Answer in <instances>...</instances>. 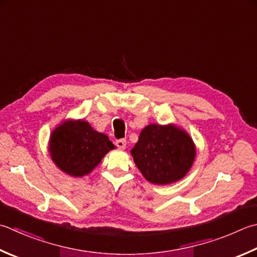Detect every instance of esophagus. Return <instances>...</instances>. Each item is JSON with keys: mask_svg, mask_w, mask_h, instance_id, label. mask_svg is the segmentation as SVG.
Here are the masks:
<instances>
[{"mask_svg": "<svg viewBox=\"0 0 257 257\" xmlns=\"http://www.w3.org/2000/svg\"><path fill=\"white\" fill-rule=\"evenodd\" d=\"M115 145H117V147L119 149L123 150L125 148V145H127V143H125L124 139H120V140H117V142H115Z\"/></svg>", "mask_w": 257, "mask_h": 257, "instance_id": "obj_1", "label": "esophagus"}]
</instances>
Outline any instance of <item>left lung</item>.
Masks as SVG:
<instances>
[{"mask_svg": "<svg viewBox=\"0 0 257 257\" xmlns=\"http://www.w3.org/2000/svg\"><path fill=\"white\" fill-rule=\"evenodd\" d=\"M134 162L149 183L168 185L184 178L196 156L193 139L174 124L146 125L132 149Z\"/></svg>", "mask_w": 257, "mask_h": 257, "instance_id": "1", "label": "left lung"}]
</instances>
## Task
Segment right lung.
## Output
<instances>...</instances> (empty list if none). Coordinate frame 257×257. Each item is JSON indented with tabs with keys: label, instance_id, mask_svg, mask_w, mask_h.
I'll return each mask as SVG.
<instances>
[{
	"label": "right lung",
	"instance_id": "obj_1",
	"mask_svg": "<svg viewBox=\"0 0 257 257\" xmlns=\"http://www.w3.org/2000/svg\"><path fill=\"white\" fill-rule=\"evenodd\" d=\"M108 136L98 133L84 120H65L55 128L49 142L51 159L63 173L82 177L92 172L110 150Z\"/></svg>",
	"mask_w": 257,
	"mask_h": 257
}]
</instances>
